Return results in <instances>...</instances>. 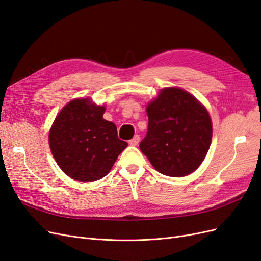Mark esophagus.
Returning <instances> with one entry per match:
<instances>
[{
	"instance_id": "34e87169",
	"label": "esophagus",
	"mask_w": 261,
	"mask_h": 261,
	"mask_svg": "<svg viewBox=\"0 0 261 261\" xmlns=\"http://www.w3.org/2000/svg\"><path fill=\"white\" fill-rule=\"evenodd\" d=\"M139 140H140V137L138 135H135V136H134V138H132L129 140V145L130 146H137L139 144Z\"/></svg>"
}]
</instances>
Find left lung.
Here are the masks:
<instances>
[{
  "label": "left lung",
  "instance_id": "8db88e82",
  "mask_svg": "<svg viewBox=\"0 0 261 261\" xmlns=\"http://www.w3.org/2000/svg\"><path fill=\"white\" fill-rule=\"evenodd\" d=\"M148 132L139 148L163 175L181 177L199 167L212 138L211 118L191 93L168 87L146 108Z\"/></svg>",
  "mask_w": 261,
  "mask_h": 261
}]
</instances>
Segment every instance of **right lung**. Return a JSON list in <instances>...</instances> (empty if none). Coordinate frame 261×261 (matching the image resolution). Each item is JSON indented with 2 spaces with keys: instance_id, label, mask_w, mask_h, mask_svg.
<instances>
[{
  "instance_id": "obj_1",
  "label": "right lung",
  "mask_w": 261,
  "mask_h": 261,
  "mask_svg": "<svg viewBox=\"0 0 261 261\" xmlns=\"http://www.w3.org/2000/svg\"><path fill=\"white\" fill-rule=\"evenodd\" d=\"M105 106L78 98L68 102L52 124L51 152L61 170L75 180L105 177L128 146L117 137L115 124L105 120Z\"/></svg>"
}]
</instances>
